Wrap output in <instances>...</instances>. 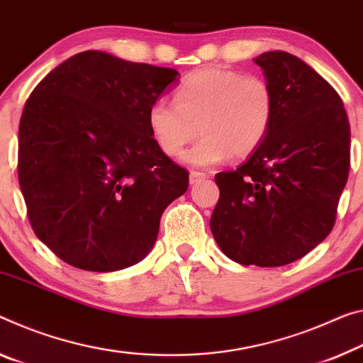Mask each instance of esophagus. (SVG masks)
<instances>
[{"instance_id": "34e87169", "label": "esophagus", "mask_w": 363, "mask_h": 363, "mask_svg": "<svg viewBox=\"0 0 363 363\" xmlns=\"http://www.w3.org/2000/svg\"><path fill=\"white\" fill-rule=\"evenodd\" d=\"M205 177H206L205 172H200V171H191V176H189V181H191V184H195V182H199V181L205 179Z\"/></svg>"}]
</instances>
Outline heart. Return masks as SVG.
Masks as SVG:
<instances>
[{
  "label": "heart",
  "mask_w": 363,
  "mask_h": 363,
  "mask_svg": "<svg viewBox=\"0 0 363 363\" xmlns=\"http://www.w3.org/2000/svg\"><path fill=\"white\" fill-rule=\"evenodd\" d=\"M276 113V95L268 79L235 69L206 67L192 72L164 99L148 106L147 123L155 143L176 157L197 130L202 137L182 155L197 168L220 164L229 155L247 157L267 139Z\"/></svg>",
  "instance_id": "b5f03b06"
}]
</instances>
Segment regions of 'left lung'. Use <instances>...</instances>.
Instances as JSON below:
<instances>
[{
    "label": "left lung",
    "mask_w": 363,
    "mask_h": 363,
    "mask_svg": "<svg viewBox=\"0 0 363 363\" xmlns=\"http://www.w3.org/2000/svg\"><path fill=\"white\" fill-rule=\"evenodd\" d=\"M254 61L273 85V125L242 166L215 176L220 199L210 226L231 260L283 267L335 226L350 168V128L341 96L307 62L286 51Z\"/></svg>",
    "instance_id": "left-lung-1"
}]
</instances>
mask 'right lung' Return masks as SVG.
Listing matches in <instances>:
<instances>
[{
  "label": "right lung",
  "mask_w": 363,
  "mask_h": 363,
  "mask_svg": "<svg viewBox=\"0 0 363 363\" xmlns=\"http://www.w3.org/2000/svg\"><path fill=\"white\" fill-rule=\"evenodd\" d=\"M171 67L82 51L32 90L21 116L17 174L37 238L71 267L116 272L142 260L189 172L160 150L148 106Z\"/></svg>",
  "instance_id": "1"
}]
</instances>
